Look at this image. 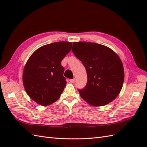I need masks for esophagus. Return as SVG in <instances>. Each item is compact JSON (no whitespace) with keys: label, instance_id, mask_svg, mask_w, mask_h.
<instances>
[{"label":"esophagus","instance_id":"esophagus-1","mask_svg":"<svg viewBox=\"0 0 147 147\" xmlns=\"http://www.w3.org/2000/svg\"><path fill=\"white\" fill-rule=\"evenodd\" d=\"M69 82L71 83H74V82H75V79H71L69 80Z\"/></svg>","mask_w":147,"mask_h":147}]
</instances>
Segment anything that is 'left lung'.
<instances>
[{
    "label": "left lung",
    "instance_id": "8db88e82",
    "mask_svg": "<svg viewBox=\"0 0 147 147\" xmlns=\"http://www.w3.org/2000/svg\"><path fill=\"white\" fill-rule=\"evenodd\" d=\"M73 52L85 66L88 81L78 90L81 97L92 106H103L119 94L124 78V67L118 55L110 48L96 43L74 42Z\"/></svg>",
    "mask_w": 147,
    "mask_h": 147
}]
</instances>
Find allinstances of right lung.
Returning <instances> with one entry per match:
<instances>
[{"label":"right lung","instance_id":"1","mask_svg":"<svg viewBox=\"0 0 147 147\" xmlns=\"http://www.w3.org/2000/svg\"><path fill=\"white\" fill-rule=\"evenodd\" d=\"M71 47V42L52 43L36 50L28 59L23 70V85L37 104L50 105L61 96L66 85L61 61Z\"/></svg>","mask_w":147,"mask_h":147}]
</instances>
